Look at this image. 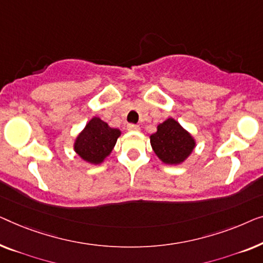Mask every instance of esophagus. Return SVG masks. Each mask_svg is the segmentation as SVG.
I'll return each mask as SVG.
<instances>
[{"mask_svg":"<svg viewBox=\"0 0 263 263\" xmlns=\"http://www.w3.org/2000/svg\"><path fill=\"white\" fill-rule=\"evenodd\" d=\"M139 125L137 124H128L127 125V130L128 131H139Z\"/></svg>","mask_w":263,"mask_h":263,"instance_id":"esophagus-1","label":"esophagus"}]
</instances>
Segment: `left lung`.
I'll use <instances>...</instances> for the list:
<instances>
[{
    "label": "left lung",
    "instance_id": "1",
    "mask_svg": "<svg viewBox=\"0 0 263 263\" xmlns=\"http://www.w3.org/2000/svg\"><path fill=\"white\" fill-rule=\"evenodd\" d=\"M151 146L158 158L167 164H179L190 156L195 146L194 139L176 120L169 118L150 136Z\"/></svg>",
    "mask_w": 263,
    "mask_h": 263
}]
</instances>
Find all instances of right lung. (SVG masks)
I'll list each match as a JSON object with an SVG mask.
<instances>
[{
    "label": "right lung",
    "mask_w": 263,
    "mask_h": 263,
    "mask_svg": "<svg viewBox=\"0 0 263 263\" xmlns=\"http://www.w3.org/2000/svg\"><path fill=\"white\" fill-rule=\"evenodd\" d=\"M120 131L112 128L100 118H93L80 133L75 142V151L81 158L99 164L110 154Z\"/></svg>",
    "instance_id": "add662e5"
}]
</instances>
